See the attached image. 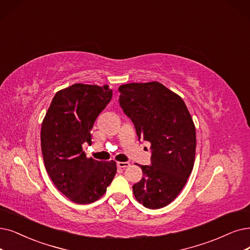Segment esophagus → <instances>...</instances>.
<instances>
[{
  "instance_id": "esophagus-1",
  "label": "esophagus",
  "mask_w": 250,
  "mask_h": 250,
  "mask_svg": "<svg viewBox=\"0 0 250 250\" xmlns=\"http://www.w3.org/2000/svg\"><path fill=\"white\" fill-rule=\"evenodd\" d=\"M117 166L119 168H127V167L130 166V163H129V162H118Z\"/></svg>"
}]
</instances>
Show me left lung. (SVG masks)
Segmentation results:
<instances>
[{
  "instance_id": "left-lung-1",
  "label": "left lung",
  "mask_w": 250,
  "mask_h": 250,
  "mask_svg": "<svg viewBox=\"0 0 250 250\" xmlns=\"http://www.w3.org/2000/svg\"><path fill=\"white\" fill-rule=\"evenodd\" d=\"M119 103L134 124L138 139L151 143V165H139L136 200L149 209L162 208L181 193L196 154V129L183 98L159 82L119 87Z\"/></svg>"
}]
</instances>
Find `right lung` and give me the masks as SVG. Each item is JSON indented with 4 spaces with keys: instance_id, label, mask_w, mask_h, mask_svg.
<instances>
[{
    "instance_id": "add662e5",
    "label": "right lung",
    "mask_w": 250,
    "mask_h": 250,
    "mask_svg": "<svg viewBox=\"0 0 250 250\" xmlns=\"http://www.w3.org/2000/svg\"><path fill=\"white\" fill-rule=\"evenodd\" d=\"M113 96L107 85L74 84L54 95L43 120L41 147L46 170L55 187L77 204L95 202L117 172L115 161L87 158L91 129Z\"/></svg>"
}]
</instances>
